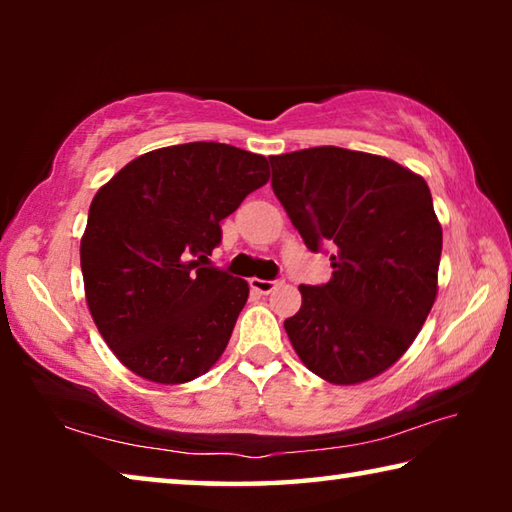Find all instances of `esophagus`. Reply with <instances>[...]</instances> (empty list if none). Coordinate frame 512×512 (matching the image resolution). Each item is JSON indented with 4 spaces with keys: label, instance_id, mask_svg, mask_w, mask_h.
Returning <instances> with one entry per match:
<instances>
[{
    "label": "esophagus",
    "instance_id": "esophagus-1",
    "mask_svg": "<svg viewBox=\"0 0 512 512\" xmlns=\"http://www.w3.org/2000/svg\"><path fill=\"white\" fill-rule=\"evenodd\" d=\"M280 284L282 280H259V277H253V280H250V289L262 293V296H268V293L280 287Z\"/></svg>",
    "mask_w": 512,
    "mask_h": 512
}]
</instances>
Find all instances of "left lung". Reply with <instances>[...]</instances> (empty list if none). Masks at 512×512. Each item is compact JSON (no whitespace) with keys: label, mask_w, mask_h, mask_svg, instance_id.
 <instances>
[{"label":"left lung","mask_w":512,"mask_h":512,"mask_svg":"<svg viewBox=\"0 0 512 512\" xmlns=\"http://www.w3.org/2000/svg\"><path fill=\"white\" fill-rule=\"evenodd\" d=\"M273 192L309 250L334 246L332 280L302 284L284 320L300 361L361 384L409 350L438 293L443 228L424 178L381 155L316 146L271 155Z\"/></svg>","instance_id":"obj_1"}]
</instances>
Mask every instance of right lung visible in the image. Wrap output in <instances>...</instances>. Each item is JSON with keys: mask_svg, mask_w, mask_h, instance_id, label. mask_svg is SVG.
<instances>
[{"mask_svg": "<svg viewBox=\"0 0 512 512\" xmlns=\"http://www.w3.org/2000/svg\"><path fill=\"white\" fill-rule=\"evenodd\" d=\"M268 176L264 155L189 142L140 155L92 198L81 239L85 300L135 375L185 384L219 361L248 282L201 262L221 244V221Z\"/></svg>", "mask_w": 512, "mask_h": 512, "instance_id": "right-lung-1", "label": "right lung"}]
</instances>
